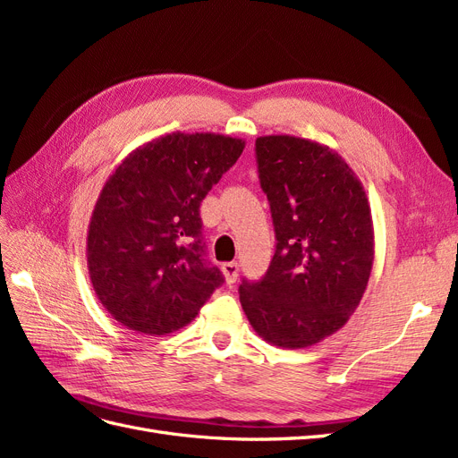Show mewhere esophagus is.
<instances>
[{
  "label": "esophagus",
  "mask_w": 458,
  "mask_h": 458,
  "mask_svg": "<svg viewBox=\"0 0 458 458\" xmlns=\"http://www.w3.org/2000/svg\"><path fill=\"white\" fill-rule=\"evenodd\" d=\"M221 271H224V276H225L227 284H233L234 281H237V276H239V266H237V263H234V261L224 263V266H221Z\"/></svg>",
  "instance_id": "1"
}]
</instances>
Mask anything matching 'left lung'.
<instances>
[{
    "instance_id": "8db88e82",
    "label": "left lung",
    "mask_w": 458,
    "mask_h": 458,
    "mask_svg": "<svg viewBox=\"0 0 458 458\" xmlns=\"http://www.w3.org/2000/svg\"><path fill=\"white\" fill-rule=\"evenodd\" d=\"M256 157L276 250L261 281H242L241 306L258 336L301 350L340 330L365 294L374 261L370 206L363 183L328 145L263 135Z\"/></svg>"
}]
</instances>
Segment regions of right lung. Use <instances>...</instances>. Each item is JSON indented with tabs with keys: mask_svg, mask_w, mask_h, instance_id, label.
<instances>
[{
	"mask_svg": "<svg viewBox=\"0 0 458 458\" xmlns=\"http://www.w3.org/2000/svg\"><path fill=\"white\" fill-rule=\"evenodd\" d=\"M246 141L174 131L131 150L108 175L88 227V271L103 308L135 332L187 327L224 283L208 266L200 202Z\"/></svg>",
	"mask_w": 458,
	"mask_h": 458,
	"instance_id": "right-lung-1",
	"label": "right lung"
}]
</instances>
